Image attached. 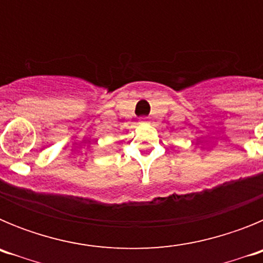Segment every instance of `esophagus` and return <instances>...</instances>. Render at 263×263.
I'll return each instance as SVG.
<instances>
[{"label":"esophagus","instance_id":"obj_1","mask_svg":"<svg viewBox=\"0 0 263 263\" xmlns=\"http://www.w3.org/2000/svg\"><path fill=\"white\" fill-rule=\"evenodd\" d=\"M139 124H148V117L139 118Z\"/></svg>","mask_w":263,"mask_h":263}]
</instances>
